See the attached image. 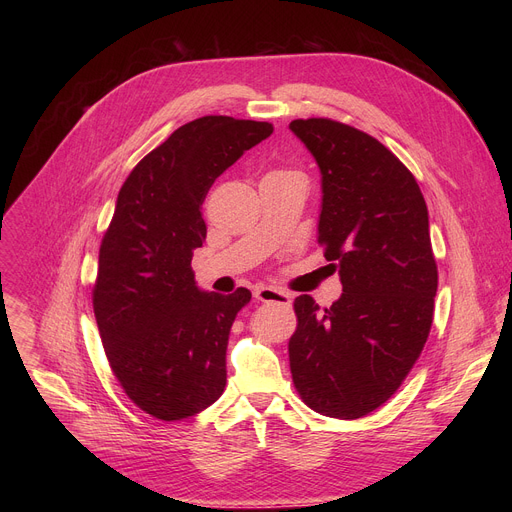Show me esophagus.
<instances>
[{
  "label": "esophagus",
  "mask_w": 512,
  "mask_h": 512,
  "mask_svg": "<svg viewBox=\"0 0 512 512\" xmlns=\"http://www.w3.org/2000/svg\"><path fill=\"white\" fill-rule=\"evenodd\" d=\"M255 298H257V302H263V304H279V306L291 304V296L287 294V291H281L275 287H265V285L255 289Z\"/></svg>",
  "instance_id": "esophagus-1"
}]
</instances>
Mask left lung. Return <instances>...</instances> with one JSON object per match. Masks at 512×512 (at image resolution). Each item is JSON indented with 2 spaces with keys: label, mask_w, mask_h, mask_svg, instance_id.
Wrapping results in <instances>:
<instances>
[{
  "label": "left lung",
  "mask_w": 512,
  "mask_h": 512,
  "mask_svg": "<svg viewBox=\"0 0 512 512\" xmlns=\"http://www.w3.org/2000/svg\"><path fill=\"white\" fill-rule=\"evenodd\" d=\"M289 129L318 164L316 239L342 283L326 310L296 298L291 377L314 411L358 419L399 389L431 328L427 206L413 174L375 137L330 119H296Z\"/></svg>",
  "instance_id": "1"
}]
</instances>
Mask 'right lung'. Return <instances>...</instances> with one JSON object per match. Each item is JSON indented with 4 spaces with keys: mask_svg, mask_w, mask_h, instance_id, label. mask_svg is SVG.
<instances>
[{
    "mask_svg": "<svg viewBox=\"0 0 512 512\" xmlns=\"http://www.w3.org/2000/svg\"><path fill=\"white\" fill-rule=\"evenodd\" d=\"M271 133L265 121L194 119L145 156L119 190L93 308L117 381L158 419L192 417L225 391L231 326L251 291L223 296L198 287L190 263L206 239L200 206L214 180Z\"/></svg>",
    "mask_w": 512,
    "mask_h": 512,
    "instance_id": "obj_1",
    "label": "right lung"
}]
</instances>
